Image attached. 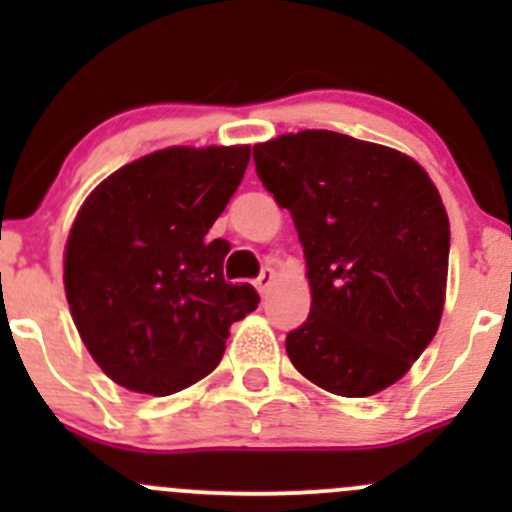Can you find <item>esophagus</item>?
I'll return each mask as SVG.
<instances>
[{"label":"esophagus","instance_id":"1","mask_svg":"<svg viewBox=\"0 0 512 512\" xmlns=\"http://www.w3.org/2000/svg\"><path fill=\"white\" fill-rule=\"evenodd\" d=\"M272 282H275V270H272V267H265V270L260 272V277H257V280H255L257 292H260L262 297H267V292H270Z\"/></svg>","mask_w":512,"mask_h":512}]
</instances>
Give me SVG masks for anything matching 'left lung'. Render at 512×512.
I'll return each instance as SVG.
<instances>
[{
  "instance_id": "obj_1",
  "label": "left lung",
  "mask_w": 512,
  "mask_h": 512,
  "mask_svg": "<svg viewBox=\"0 0 512 512\" xmlns=\"http://www.w3.org/2000/svg\"><path fill=\"white\" fill-rule=\"evenodd\" d=\"M307 260L312 307L287 334L294 369L337 396L379 394L436 337L451 230L414 158L334 131L285 133L252 148Z\"/></svg>"
}]
</instances>
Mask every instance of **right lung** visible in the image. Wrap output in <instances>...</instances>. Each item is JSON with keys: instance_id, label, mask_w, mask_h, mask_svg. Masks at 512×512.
Wrapping results in <instances>:
<instances>
[{"instance_id": "obj_1", "label": "right lung", "mask_w": 512, "mask_h": 512, "mask_svg": "<svg viewBox=\"0 0 512 512\" xmlns=\"http://www.w3.org/2000/svg\"><path fill=\"white\" fill-rule=\"evenodd\" d=\"M250 146H175L108 175L64 252V287L86 349L128 391L168 396L220 364L252 285L225 282L230 242L208 232L235 195Z\"/></svg>"}]
</instances>
